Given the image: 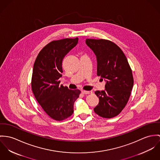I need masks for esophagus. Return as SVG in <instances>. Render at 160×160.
I'll return each instance as SVG.
<instances>
[{"instance_id": "obj_1", "label": "esophagus", "mask_w": 160, "mask_h": 160, "mask_svg": "<svg viewBox=\"0 0 160 160\" xmlns=\"http://www.w3.org/2000/svg\"><path fill=\"white\" fill-rule=\"evenodd\" d=\"M82 92L84 94H89L92 93V92L91 91H84V90L82 91Z\"/></svg>"}]
</instances>
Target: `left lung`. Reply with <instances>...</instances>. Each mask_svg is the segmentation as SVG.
Returning a JSON list of instances; mask_svg holds the SVG:
<instances>
[{
  "label": "left lung",
  "instance_id": "obj_1",
  "mask_svg": "<svg viewBox=\"0 0 160 160\" xmlns=\"http://www.w3.org/2000/svg\"><path fill=\"white\" fill-rule=\"evenodd\" d=\"M86 44L96 56L97 75L106 82L104 90L95 91L99 101L94 111L103 118L114 117L129 100L134 84L132 71L123 52L113 42L87 38Z\"/></svg>",
  "mask_w": 160,
  "mask_h": 160
}]
</instances>
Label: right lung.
I'll return each mask as SVG.
<instances>
[{
	"mask_svg": "<svg viewBox=\"0 0 160 160\" xmlns=\"http://www.w3.org/2000/svg\"><path fill=\"white\" fill-rule=\"evenodd\" d=\"M78 38H64L52 41L37 56L32 77V89L43 110L57 121L63 120L73 112V104L80 94L59 85L62 77V62L65 56L78 43Z\"/></svg>",
	"mask_w": 160,
	"mask_h": 160,
	"instance_id": "right-lung-1",
	"label": "right lung"
}]
</instances>
